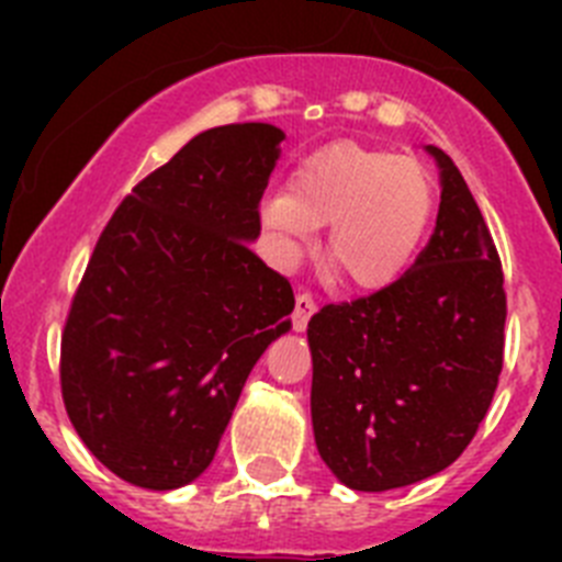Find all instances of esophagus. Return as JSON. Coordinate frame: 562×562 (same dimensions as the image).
<instances>
[{
  "label": "esophagus",
  "instance_id": "esophagus-1",
  "mask_svg": "<svg viewBox=\"0 0 562 562\" xmlns=\"http://www.w3.org/2000/svg\"><path fill=\"white\" fill-rule=\"evenodd\" d=\"M317 312V304L315 297L310 295V292H297L295 295V310H292V326H295L297 331H304L306 324H310V317Z\"/></svg>",
  "mask_w": 562,
  "mask_h": 562
}]
</instances>
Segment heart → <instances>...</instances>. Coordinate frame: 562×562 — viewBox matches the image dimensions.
<instances>
[{
  "mask_svg": "<svg viewBox=\"0 0 562 562\" xmlns=\"http://www.w3.org/2000/svg\"><path fill=\"white\" fill-rule=\"evenodd\" d=\"M430 213L434 177L419 160L331 143L292 171L290 191L261 202V225L284 245L329 225L326 267L342 284L380 290L411 265Z\"/></svg>",
  "mask_w": 562,
  "mask_h": 562,
  "instance_id": "heart-1",
  "label": "heart"
}]
</instances>
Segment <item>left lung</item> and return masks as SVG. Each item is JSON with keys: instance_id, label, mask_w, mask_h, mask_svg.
Returning a JSON list of instances; mask_svg holds the SVG:
<instances>
[{"instance_id": "1", "label": "left lung", "mask_w": 562, "mask_h": 562, "mask_svg": "<svg viewBox=\"0 0 562 562\" xmlns=\"http://www.w3.org/2000/svg\"><path fill=\"white\" fill-rule=\"evenodd\" d=\"M434 236L394 284L310 321L312 428L321 459L360 493L416 484L473 441L504 366L501 258L441 148Z\"/></svg>"}]
</instances>
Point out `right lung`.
Listing matches in <instances>:
<instances>
[{"mask_svg": "<svg viewBox=\"0 0 562 562\" xmlns=\"http://www.w3.org/2000/svg\"><path fill=\"white\" fill-rule=\"evenodd\" d=\"M284 132L196 134L132 188L98 238L61 335V396L103 467L143 490L207 470L295 295L247 241Z\"/></svg>", "mask_w": 562, "mask_h": 562, "instance_id": "right-lung-1", "label": "right lung"}]
</instances>
